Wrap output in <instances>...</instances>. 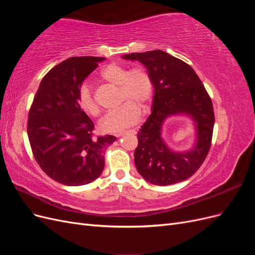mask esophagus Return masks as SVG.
<instances>
[{
  "label": "esophagus",
  "instance_id": "obj_1",
  "mask_svg": "<svg viewBox=\"0 0 255 255\" xmlns=\"http://www.w3.org/2000/svg\"><path fill=\"white\" fill-rule=\"evenodd\" d=\"M128 132H129V133H133V134H136V130H135V129H130V130H128ZM125 134H126V133H119V134H117L116 136H117V137H120V136L125 135Z\"/></svg>",
  "mask_w": 255,
  "mask_h": 255
}]
</instances>
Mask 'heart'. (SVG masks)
<instances>
[{
    "mask_svg": "<svg viewBox=\"0 0 255 255\" xmlns=\"http://www.w3.org/2000/svg\"><path fill=\"white\" fill-rule=\"evenodd\" d=\"M102 78L114 85L120 86L121 102H126L119 110L105 115L100 121V129L110 134H119L134 126L140 119V110H145L153 96V82L149 73L141 68L128 69L112 64L105 67ZM78 103L81 109L90 116H98L100 107L92 95L90 85L84 83L78 92Z\"/></svg>",
    "mask_w": 255,
    "mask_h": 255,
    "instance_id": "obj_1",
    "label": "heart"
}]
</instances>
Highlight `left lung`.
Masks as SVG:
<instances>
[{
	"label": "left lung",
	"mask_w": 255,
	"mask_h": 255,
	"mask_svg": "<svg viewBox=\"0 0 255 255\" xmlns=\"http://www.w3.org/2000/svg\"><path fill=\"white\" fill-rule=\"evenodd\" d=\"M146 69L153 82L151 115L137 134L134 153L137 171L151 184L166 186L189 179L211 148L215 116L210 96L189 65L160 50L126 54ZM173 115L188 118L194 127V144L177 151L162 137L164 121Z\"/></svg>",
	"instance_id": "1"
}]
</instances>
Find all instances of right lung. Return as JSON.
I'll use <instances>...</instances> for the list:
<instances>
[{"mask_svg":"<svg viewBox=\"0 0 255 255\" xmlns=\"http://www.w3.org/2000/svg\"><path fill=\"white\" fill-rule=\"evenodd\" d=\"M105 57H71L45 74L30 107L27 135L37 163L51 179L67 186L97 180L113 135L94 137L95 125L80 107L84 80Z\"/></svg>","mask_w":255,"mask_h":255,"instance_id":"1","label":"right lung"}]
</instances>
